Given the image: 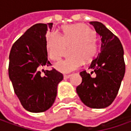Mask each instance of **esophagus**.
<instances>
[{"label":"esophagus","instance_id":"1","mask_svg":"<svg viewBox=\"0 0 131 131\" xmlns=\"http://www.w3.org/2000/svg\"><path fill=\"white\" fill-rule=\"evenodd\" d=\"M70 77V74H64V79H67V78H69Z\"/></svg>","mask_w":131,"mask_h":131}]
</instances>
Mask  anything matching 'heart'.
Instances as JSON below:
<instances>
[{
    "mask_svg": "<svg viewBox=\"0 0 131 131\" xmlns=\"http://www.w3.org/2000/svg\"><path fill=\"white\" fill-rule=\"evenodd\" d=\"M63 37L53 32L48 35L46 40V48L50 59L53 61L64 57L68 46L74 44L71 54L64 60L55 64V68L61 72H69L76 70L85 61H91L96 57L99 46L96 34L94 30L84 24L67 25L62 27Z\"/></svg>",
    "mask_w": 131,
    "mask_h": 131,
    "instance_id": "1",
    "label": "heart"
}]
</instances>
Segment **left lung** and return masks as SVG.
Segmentation results:
<instances>
[{"label": "left lung", "instance_id": "left-lung-1", "mask_svg": "<svg viewBox=\"0 0 131 131\" xmlns=\"http://www.w3.org/2000/svg\"><path fill=\"white\" fill-rule=\"evenodd\" d=\"M102 40L101 52L91 62L89 69L80 72L82 83L76 88L80 100L93 109L110 106L115 100L123 79L125 64L124 51L119 38L99 21H91Z\"/></svg>", "mask_w": 131, "mask_h": 131}]
</instances>
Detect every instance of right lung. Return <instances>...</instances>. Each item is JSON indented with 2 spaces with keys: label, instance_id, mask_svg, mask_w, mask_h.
<instances>
[{
  "label": "right lung",
  "instance_id": "right-lung-1",
  "mask_svg": "<svg viewBox=\"0 0 131 131\" xmlns=\"http://www.w3.org/2000/svg\"><path fill=\"white\" fill-rule=\"evenodd\" d=\"M52 27L53 23L32 26L14 43L9 54L8 76L14 93L30 112L48 110L63 80V74L55 69L45 71L44 74L40 72L43 67L51 65L48 60L46 35Z\"/></svg>",
  "mask_w": 131,
  "mask_h": 131
}]
</instances>
